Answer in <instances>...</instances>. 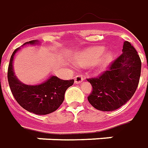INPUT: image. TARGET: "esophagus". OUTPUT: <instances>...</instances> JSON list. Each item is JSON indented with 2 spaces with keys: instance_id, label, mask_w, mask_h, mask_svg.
<instances>
[{
  "instance_id": "1",
  "label": "esophagus",
  "mask_w": 148,
  "mask_h": 148,
  "mask_svg": "<svg viewBox=\"0 0 148 148\" xmlns=\"http://www.w3.org/2000/svg\"><path fill=\"white\" fill-rule=\"evenodd\" d=\"M75 83L76 84H81L82 83L84 80H85V77L83 76H81V75H77L76 76H75Z\"/></svg>"
}]
</instances>
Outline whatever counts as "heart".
<instances>
[{
  "mask_svg": "<svg viewBox=\"0 0 148 148\" xmlns=\"http://www.w3.org/2000/svg\"><path fill=\"white\" fill-rule=\"evenodd\" d=\"M106 48L103 46H97L88 49L80 54L78 61L82 66H93L100 62L102 66H106L113 61L115 53L108 51L103 55Z\"/></svg>",
  "mask_w": 148,
  "mask_h": 148,
  "instance_id": "heart-1",
  "label": "heart"
}]
</instances>
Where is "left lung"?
<instances>
[{
	"label": "left lung",
	"mask_w": 148,
	"mask_h": 148,
	"mask_svg": "<svg viewBox=\"0 0 148 148\" xmlns=\"http://www.w3.org/2000/svg\"><path fill=\"white\" fill-rule=\"evenodd\" d=\"M123 53L111 63L108 70L87 81L93 90L88 101L95 108L111 112L122 107L135 93L141 75V59L129 41Z\"/></svg>",
	"instance_id": "8db88e82"
}]
</instances>
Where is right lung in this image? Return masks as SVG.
<instances>
[{
    "label": "right lung",
    "instance_id": "obj_1",
    "mask_svg": "<svg viewBox=\"0 0 148 148\" xmlns=\"http://www.w3.org/2000/svg\"><path fill=\"white\" fill-rule=\"evenodd\" d=\"M37 45L33 40L24 45ZM20 48L12 53L8 67V81L14 99L23 108L36 115H46L56 111L64 100L65 92L72 86L74 80L64 81L55 76H49L46 81L36 86H28L18 80L13 69L14 54Z\"/></svg>",
    "mask_w": 148,
    "mask_h": 148
}]
</instances>
